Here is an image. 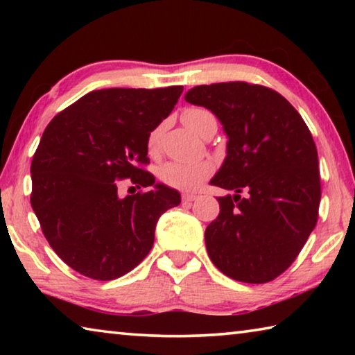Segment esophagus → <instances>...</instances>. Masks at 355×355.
<instances>
[{
  "label": "esophagus",
  "mask_w": 355,
  "mask_h": 355,
  "mask_svg": "<svg viewBox=\"0 0 355 355\" xmlns=\"http://www.w3.org/2000/svg\"><path fill=\"white\" fill-rule=\"evenodd\" d=\"M182 199H183V202H184V203H191V202H194V200L197 199V196H194V194H188V192H186V194H183V196H182Z\"/></svg>",
  "instance_id": "obj_1"
}]
</instances>
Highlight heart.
Listing matches in <instances>:
<instances>
[{
    "mask_svg": "<svg viewBox=\"0 0 355 355\" xmlns=\"http://www.w3.org/2000/svg\"><path fill=\"white\" fill-rule=\"evenodd\" d=\"M182 120L186 127L197 135H203L209 125L216 122L213 114L203 110V107H189V110H186L182 114ZM159 139L161 128H155L152 133L148 135L147 139L148 153L155 155L158 152ZM213 171L214 164L209 159L191 161V163H184V161H167L163 166H159L158 177L161 182L171 186V188L192 191L199 188V186L211 175Z\"/></svg>",
    "mask_w": 355,
    "mask_h": 355,
    "instance_id": "heart-1",
    "label": "heart"
}]
</instances>
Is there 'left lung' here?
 <instances>
[{
    "label": "left lung",
    "mask_w": 355,
    "mask_h": 355,
    "mask_svg": "<svg viewBox=\"0 0 355 355\" xmlns=\"http://www.w3.org/2000/svg\"><path fill=\"white\" fill-rule=\"evenodd\" d=\"M184 100L214 112L228 136L227 158L209 183L236 194L218 199L219 216L205 230L208 255L233 280L271 282L318 220L321 180L310 130L290 101L260 84L197 86Z\"/></svg>",
    "instance_id": "obj_1"
}]
</instances>
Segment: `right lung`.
Wrapping results in <instances>:
<instances>
[{
  "mask_svg": "<svg viewBox=\"0 0 355 355\" xmlns=\"http://www.w3.org/2000/svg\"><path fill=\"white\" fill-rule=\"evenodd\" d=\"M183 86L89 92L48 123L31 163V207L61 260L94 280H114L148 255L159 216L180 205L175 189L146 171L148 135ZM148 187L119 200L116 182Z\"/></svg>",
  "mask_w": 355,
  "mask_h": 355,
  "instance_id": "add662e5",
  "label": "right lung"
}]
</instances>
